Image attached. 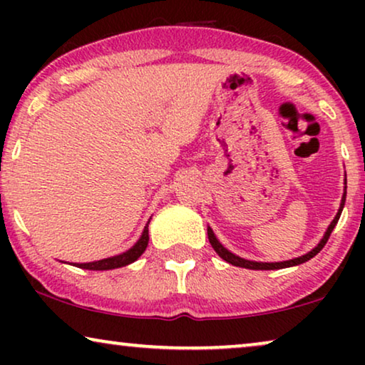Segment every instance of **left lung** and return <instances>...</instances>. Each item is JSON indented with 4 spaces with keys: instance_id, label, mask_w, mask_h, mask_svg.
Instances as JSON below:
<instances>
[{
    "instance_id": "8db88e82",
    "label": "left lung",
    "mask_w": 365,
    "mask_h": 365,
    "mask_svg": "<svg viewBox=\"0 0 365 365\" xmlns=\"http://www.w3.org/2000/svg\"><path fill=\"white\" fill-rule=\"evenodd\" d=\"M346 184V187H344V196H342V201H341V207H339V211L336 214V217L332 219V222L329 224L326 234H324V237L321 239V242L317 244L316 247L312 249V251H309L307 254H304L301 257H296V259H291V261H282V262H256V261H247V259H242L236 256V254L229 252L226 247L222 246L221 242L217 241V237L214 236L212 229L207 227V237H209V242H211V246L214 247V251L219 254V257H222L224 261L232 264V266H237V267H246V269H254V271H274V269H284V267H292V266H299V264L302 262H307L309 259H312L316 254H319L322 251V247L326 246V242L329 241V236H331V232L334 231V227H336V224L339 221V217H341V212L344 209V204H346V194H347V179L344 181Z\"/></svg>"
}]
</instances>
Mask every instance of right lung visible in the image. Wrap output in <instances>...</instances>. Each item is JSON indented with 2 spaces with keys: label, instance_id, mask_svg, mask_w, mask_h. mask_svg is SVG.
Listing matches in <instances>:
<instances>
[{
  "label": "right lung",
  "instance_id": "right-lung-1",
  "mask_svg": "<svg viewBox=\"0 0 365 365\" xmlns=\"http://www.w3.org/2000/svg\"><path fill=\"white\" fill-rule=\"evenodd\" d=\"M149 224V221H148ZM148 224L144 227V231L139 237V241L134 244L131 249H128L126 252L119 254V256H113L108 259H101V261H94V262H83V264H73V266L81 267V269H88V271H109V269H118V267H124L128 264H131L136 261V259L141 256V254L146 251L148 242H149V232H148Z\"/></svg>",
  "mask_w": 365,
  "mask_h": 365
}]
</instances>
